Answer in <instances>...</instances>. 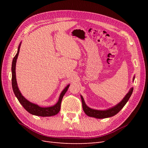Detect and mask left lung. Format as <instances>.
Segmentation results:
<instances>
[{
    "instance_id": "left-lung-1",
    "label": "left lung",
    "mask_w": 148,
    "mask_h": 148,
    "mask_svg": "<svg viewBox=\"0 0 148 148\" xmlns=\"http://www.w3.org/2000/svg\"><path fill=\"white\" fill-rule=\"evenodd\" d=\"M135 79V77L133 78V79ZM133 90V88H132L130 89V91L127 93V95L125 96L123 100L121 101L119 104H118L115 107H112V108L106 110H97L90 109L89 107H88L86 104H85L83 97L81 96L83 110L84 112V113L87 115L89 116V117H95L97 119H104V118L112 117V116L116 115L118 112H119L120 110L123 108L125 104H126V103L127 102V101H128L130 97L132 95Z\"/></svg>"
}]
</instances>
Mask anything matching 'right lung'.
I'll use <instances>...</instances> for the list:
<instances>
[{"label": "right lung", "mask_w": 148, "mask_h": 148, "mask_svg": "<svg viewBox=\"0 0 148 148\" xmlns=\"http://www.w3.org/2000/svg\"><path fill=\"white\" fill-rule=\"evenodd\" d=\"M21 43L18 48V51L15 56L13 57V59L12 61V88L13 91L14 92L15 96L17 97L18 100L20 102V104L23 106L24 108L27 110L29 113L38 116H41V117H50V116L55 115L59 112L60 110V106H61V102L62 100L64 95L66 91L68 90V88H69L70 84H69L60 94L59 101L57 102V104L52 107H39L38 105L33 104L28 100H26L25 98L21 95V92H20L17 86L16 80V75H15V66H16V62L18 56L19 51H20V47Z\"/></svg>", "instance_id": "right-lung-1"}]
</instances>
